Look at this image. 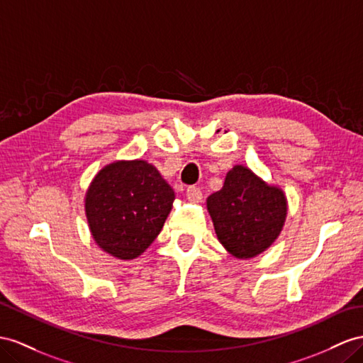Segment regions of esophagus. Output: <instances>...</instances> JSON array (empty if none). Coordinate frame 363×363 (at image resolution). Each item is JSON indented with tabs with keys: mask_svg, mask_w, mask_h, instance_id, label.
Returning a JSON list of instances; mask_svg holds the SVG:
<instances>
[{
	"mask_svg": "<svg viewBox=\"0 0 363 363\" xmlns=\"http://www.w3.org/2000/svg\"><path fill=\"white\" fill-rule=\"evenodd\" d=\"M185 194H187V199L191 201V202H201V199H202L201 189L199 187H194V185L189 187L187 191H185Z\"/></svg>",
	"mask_w": 363,
	"mask_h": 363,
	"instance_id": "obj_1",
	"label": "esophagus"
}]
</instances>
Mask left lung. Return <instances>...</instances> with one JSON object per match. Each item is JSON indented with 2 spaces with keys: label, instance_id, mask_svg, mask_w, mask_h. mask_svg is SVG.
Segmentation results:
<instances>
[{
  "label": "left lung",
  "instance_id": "1",
  "mask_svg": "<svg viewBox=\"0 0 363 363\" xmlns=\"http://www.w3.org/2000/svg\"><path fill=\"white\" fill-rule=\"evenodd\" d=\"M207 210L219 242L239 259H250L270 247L286 218L285 193L267 184L248 167L235 165L222 189L207 198Z\"/></svg>",
  "mask_w": 363,
  "mask_h": 363
}]
</instances>
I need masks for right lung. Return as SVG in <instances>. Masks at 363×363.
<instances>
[{"instance_id": "1", "label": "right lung", "mask_w": 363, "mask_h": 363, "mask_svg": "<svg viewBox=\"0 0 363 363\" xmlns=\"http://www.w3.org/2000/svg\"><path fill=\"white\" fill-rule=\"evenodd\" d=\"M174 191L147 161H116L93 178L86 216L99 248L121 261L141 256L161 233Z\"/></svg>"}]
</instances>
